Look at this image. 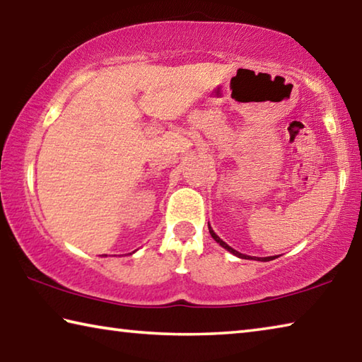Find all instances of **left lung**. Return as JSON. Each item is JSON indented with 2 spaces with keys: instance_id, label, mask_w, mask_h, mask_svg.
<instances>
[{
  "instance_id": "8db88e82",
  "label": "left lung",
  "mask_w": 362,
  "mask_h": 362,
  "mask_svg": "<svg viewBox=\"0 0 362 362\" xmlns=\"http://www.w3.org/2000/svg\"><path fill=\"white\" fill-rule=\"evenodd\" d=\"M209 233H210V235H212V238H214L216 242H218V244H220L223 248H226L229 253H233V255H235V256H239V258H242V259H255V258H252V256H248V255H242V253H239V252H235L234 248L229 247V245L226 244V242H223V240L218 238V235H216V234L214 233V229L210 228V225H209ZM258 259H259V261H271V259H275V256H267V258H258Z\"/></svg>"
}]
</instances>
